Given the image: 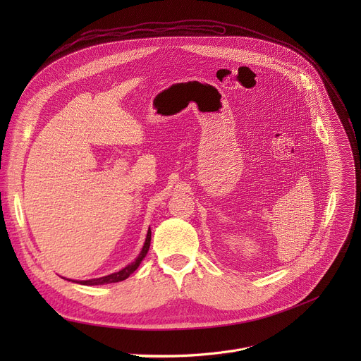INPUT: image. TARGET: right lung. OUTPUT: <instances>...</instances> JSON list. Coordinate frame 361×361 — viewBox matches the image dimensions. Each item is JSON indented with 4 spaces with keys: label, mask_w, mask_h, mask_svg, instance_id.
I'll use <instances>...</instances> for the list:
<instances>
[{
    "label": "right lung",
    "mask_w": 361,
    "mask_h": 361,
    "mask_svg": "<svg viewBox=\"0 0 361 361\" xmlns=\"http://www.w3.org/2000/svg\"><path fill=\"white\" fill-rule=\"evenodd\" d=\"M149 243H151V230L148 228V233H147V238H145V243H144V247L140 252V255L137 257V259L128 264L127 267H124L123 270L114 273V274H110V276H106V277H101V279H92V280H84V281H77L80 284H84V286H99V284H110V283H118V281H123L126 280L131 273H134L137 270V267L140 266V263L142 262L144 257L147 255L148 252V248H149Z\"/></svg>",
    "instance_id": "right-lung-1"
}]
</instances>
